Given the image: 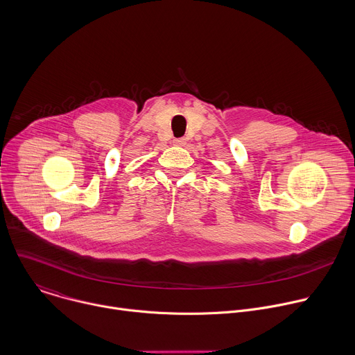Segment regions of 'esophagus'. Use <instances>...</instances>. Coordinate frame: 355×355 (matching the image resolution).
I'll list each match as a JSON object with an SVG mask.
<instances>
[{
  "label": "esophagus",
  "mask_w": 355,
  "mask_h": 355,
  "mask_svg": "<svg viewBox=\"0 0 355 355\" xmlns=\"http://www.w3.org/2000/svg\"><path fill=\"white\" fill-rule=\"evenodd\" d=\"M173 145H174V146H178V148H182V146L187 145V139H185V138H175V139L173 141Z\"/></svg>",
  "instance_id": "esophagus-1"
}]
</instances>
